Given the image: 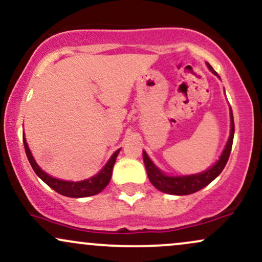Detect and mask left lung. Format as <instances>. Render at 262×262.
Masks as SVG:
<instances>
[{
  "label": "left lung",
  "mask_w": 262,
  "mask_h": 262,
  "mask_svg": "<svg viewBox=\"0 0 262 262\" xmlns=\"http://www.w3.org/2000/svg\"><path fill=\"white\" fill-rule=\"evenodd\" d=\"M207 67L217 75V73L213 71L209 63H207ZM233 137H234V121H233V113L231 110V135H229V139L227 141V145L225 150H223L221 159L211 167L210 169H207V171L199 173V174L184 176V177H168V176H165L151 162V160L147 157L146 152L144 151L143 159L145 168H146L147 177H149L151 184L156 189H159V190L163 191V193L173 195H189L201 190L206 185H209L223 171V168H225L227 161L229 159V155H231Z\"/></svg>",
  "instance_id": "left-lung-1"
}]
</instances>
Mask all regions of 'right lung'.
<instances>
[{
	"instance_id": "right-lung-1",
	"label": "right lung",
	"mask_w": 262,
	"mask_h": 262,
	"mask_svg": "<svg viewBox=\"0 0 262 262\" xmlns=\"http://www.w3.org/2000/svg\"><path fill=\"white\" fill-rule=\"evenodd\" d=\"M23 143L25 147V154H27L28 160H29L34 172H35L50 188H52L53 190L57 191L58 194L64 195V196H68V198L91 196V195H96L99 194L100 191H102L103 189L106 188V185L108 184L110 179H111L113 165H115L116 159H117L118 152H119V150L116 151V152L112 155L111 159H110V161L106 163V166L101 169L100 173H97L96 176H94L93 178L86 179V181H81V182H66V181H59V179L52 178L51 176H49L47 173L43 172L42 169L36 165L34 157L31 156V152L29 147H28V144L27 141H25V139L23 140Z\"/></svg>"
}]
</instances>
